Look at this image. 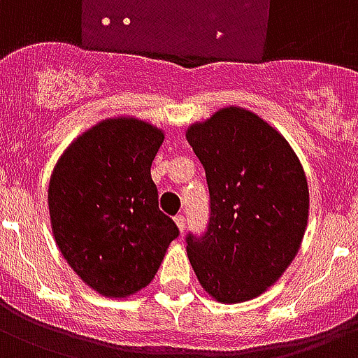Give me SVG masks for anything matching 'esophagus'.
Listing matches in <instances>:
<instances>
[{
	"mask_svg": "<svg viewBox=\"0 0 358 358\" xmlns=\"http://www.w3.org/2000/svg\"><path fill=\"white\" fill-rule=\"evenodd\" d=\"M173 222H176L177 229H179V233H182V231H185V227H187V220H185V216H181V214H179V216H176V218H173Z\"/></svg>",
	"mask_w": 358,
	"mask_h": 358,
	"instance_id": "34e87169",
	"label": "esophagus"
}]
</instances>
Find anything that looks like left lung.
Segmentation results:
<instances>
[{"instance_id":"1","label":"left lung","mask_w":358,"mask_h":358,"mask_svg":"<svg viewBox=\"0 0 358 358\" xmlns=\"http://www.w3.org/2000/svg\"><path fill=\"white\" fill-rule=\"evenodd\" d=\"M210 192V222L188 236L197 281L218 303L273 287L296 259L308 222V185L296 151L250 108H220L187 129Z\"/></svg>"}]
</instances>
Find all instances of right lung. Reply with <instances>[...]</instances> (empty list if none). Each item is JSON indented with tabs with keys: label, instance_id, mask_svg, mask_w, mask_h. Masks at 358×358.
Masks as SVG:
<instances>
[{
	"label": "right lung",
	"instance_id": "right-lung-1",
	"mask_svg": "<svg viewBox=\"0 0 358 358\" xmlns=\"http://www.w3.org/2000/svg\"><path fill=\"white\" fill-rule=\"evenodd\" d=\"M164 129L134 116L92 125L59 157L48 187L51 233L66 262L103 297L153 281L179 229L159 210L151 162Z\"/></svg>",
	"mask_w": 358,
	"mask_h": 358
}]
</instances>
